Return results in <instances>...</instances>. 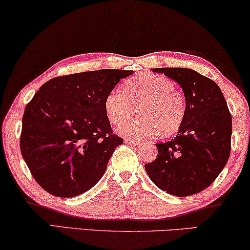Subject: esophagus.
Here are the masks:
<instances>
[{"instance_id":"34e87169","label":"esophagus","mask_w":250,"mask_h":250,"mask_svg":"<svg viewBox=\"0 0 250 250\" xmlns=\"http://www.w3.org/2000/svg\"><path fill=\"white\" fill-rule=\"evenodd\" d=\"M124 141H125V143H128V145H131V146H135L139 143L138 139H133V138H125Z\"/></svg>"}]
</instances>
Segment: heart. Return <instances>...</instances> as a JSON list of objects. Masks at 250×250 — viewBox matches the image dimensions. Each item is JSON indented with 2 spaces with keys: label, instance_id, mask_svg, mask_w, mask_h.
Wrapping results in <instances>:
<instances>
[{
  "label": "heart",
  "instance_id": "b5f03b06",
  "mask_svg": "<svg viewBox=\"0 0 250 250\" xmlns=\"http://www.w3.org/2000/svg\"><path fill=\"white\" fill-rule=\"evenodd\" d=\"M139 108L143 118L122 125L124 136H168L180 129L186 117V104L176 84L162 75L142 74L125 84L124 92L114 88L104 99V111L112 125H121Z\"/></svg>",
  "mask_w": 250,
  "mask_h": 250
}]
</instances>
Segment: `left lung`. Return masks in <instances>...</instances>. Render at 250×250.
Returning a JSON list of instances; mask_svg holds the SVG:
<instances>
[{
    "label": "left lung",
    "instance_id": "obj_1",
    "mask_svg": "<svg viewBox=\"0 0 250 250\" xmlns=\"http://www.w3.org/2000/svg\"><path fill=\"white\" fill-rule=\"evenodd\" d=\"M182 87L186 117L175 138L156 143L157 158L145 168L160 190L187 197L206 189L227 165L232 118L221 88L189 68H153Z\"/></svg>",
    "mask_w": 250,
    "mask_h": 250
}]
</instances>
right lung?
Instances as JSON below:
<instances>
[{"instance_id": "right-lung-1", "label": "right lung", "mask_w": 250, "mask_h": 250, "mask_svg": "<svg viewBox=\"0 0 250 250\" xmlns=\"http://www.w3.org/2000/svg\"><path fill=\"white\" fill-rule=\"evenodd\" d=\"M133 70L84 71L47 81L26 105L20 150L47 192L70 198L99 182L123 139L112 134L104 99Z\"/></svg>"}]
</instances>
